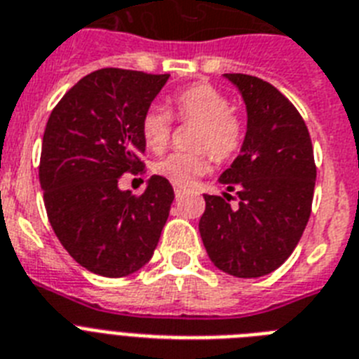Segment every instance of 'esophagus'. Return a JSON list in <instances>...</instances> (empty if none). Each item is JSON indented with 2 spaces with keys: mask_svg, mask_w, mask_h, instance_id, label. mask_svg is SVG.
Instances as JSON below:
<instances>
[{
  "mask_svg": "<svg viewBox=\"0 0 359 359\" xmlns=\"http://www.w3.org/2000/svg\"><path fill=\"white\" fill-rule=\"evenodd\" d=\"M175 195H177V197H182V194H184V188H180V186H175Z\"/></svg>",
  "mask_w": 359,
  "mask_h": 359,
  "instance_id": "34e87169",
  "label": "esophagus"
}]
</instances>
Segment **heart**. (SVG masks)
Returning a JSON list of instances; mask_svg holds the SVG:
<instances>
[{
    "label": "heart",
    "instance_id": "obj_1",
    "mask_svg": "<svg viewBox=\"0 0 359 359\" xmlns=\"http://www.w3.org/2000/svg\"><path fill=\"white\" fill-rule=\"evenodd\" d=\"M170 104L177 116L198 123L194 146L204 149L171 153L156 162L155 171L175 186L186 188L212 170V156L206 149L219 161L231 158L239 151L245 140V122L230 109L228 96L210 83H194L180 89L171 96ZM140 131L149 149L162 151L170 142L171 114L161 105H149L140 122Z\"/></svg>",
    "mask_w": 359,
    "mask_h": 359
}]
</instances>
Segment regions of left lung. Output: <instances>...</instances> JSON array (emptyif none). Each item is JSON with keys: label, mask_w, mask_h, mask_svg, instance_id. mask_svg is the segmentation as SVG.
I'll list each match as a JSON object with an SVG mask.
<instances>
[{"label": "left lung", "mask_w": 359, "mask_h": 359, "mask_svg": "<svg viewBox=\"0 0 359 359\" xmlns=\"http://www.w3.org/2000/svg\"><path fill=\"white\" fill-rule=\"evenodd\" d=\"M246 105L241 153L219 177L221 195H204L198 231L219 270L261 277L281 266L309 222L316 186L309 129L288 98L261 78L224 74ZM236 191L238 204L229 195Z\"/></svg>", "instance_id": "left-lung-1"}]
</instances>
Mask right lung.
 <instances>
[{
  "label": "right lung",
  "instance_id": "1",
  "mask_svg": "<svg viewBox=\"0 0 359 359\" xmlns=\"http://www.w3.org/2000/svg\"><path fill=\"white\" fill-rule=\"evenodd\" d=\"M170 74L100 69L72 86L49 116L40 184L54 233L78 264L126 277L153 257L175 194L153 175L140 197L122 191L123 173L142 170L140 122Z\"/></svg>",
  "mask_w": 359,
  "mask_h": 359
}]
</instances>
